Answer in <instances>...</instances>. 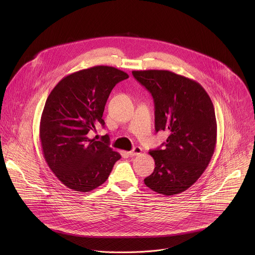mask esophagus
<instances>
[{"mask_svg": "<svg viewBox=\"0 0 255 255\" xmlns=\"http://www.w3.org/2000/svg\"><path fill=\"white\" fill-rule=\"evenodd\" d=\"M141 152H142V148L136 146V147H134L132 150H130V151L128 152V154H129L130 156H136V155H140Z\"/></svg>", "mask_w": 255, "mask_h": 255, "instance_id": "esophagus-1", "label": "esophagus"}]
</instances>
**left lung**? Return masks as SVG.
Here are the masks:
<instances>
[{
    "instance_id": "8db88e82",
    "label": "left lung",
    "mask_w": 255,
    "mask_h": 255,
    "mask_svg": "<svg viewBox=\"0 0 255 255\" xmlns=\"http://www.w3.org/2000/svg\"><path fill=\"white\" fill-rule=\"evenodd\" d=\"M132 74L153 96L156 131L169 132L163 149L149 152L155 169L144 183L167 196L181 193L200 178L214 154L217 122L213 103L198 82L180 74L163 70Z\"/></svg>"
}]
</instances>
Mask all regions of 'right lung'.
<instances>
[{
  "label": "right lung",
  "instance_id": "right-lung-1",
  "mask_svg": "<svg viewBox=\"0 0 255 255\" xmlns=\"http://www.w3.org/2000/svg\"><path fill=\"white\" fill-rule=\"evenodd\" d=\"M128 74L114 67L96 66L62 78L49 94L40 121L39 137L44 158L66 186L88 192L107 181L121 154L102 141L87 137L102 119L115 85Z\"/></svg>",
  "mask_w": 255,
  "mask_h": 255
}]
</instances>
